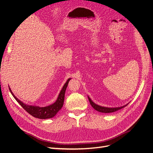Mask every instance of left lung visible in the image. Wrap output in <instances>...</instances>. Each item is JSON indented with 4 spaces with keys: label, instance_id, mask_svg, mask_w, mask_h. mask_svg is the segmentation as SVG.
Wrapping results in <instances>:
<instances>
[{
    "label": "left lung",
    "instance_id": "obj_1",
    "mask_svg": "<svg viewBox=\"0 0 153 153\" xmlns=\"http://www.w3.org/2000/svg\"><path fill=\"white\" fill-rule=\"evenodd\" d=\"M88 100L89 101V103L90 104H91V105L93 106V108L96 110L97 111H99V112H101V113H105V114H108V113H112V112H114V111H116L118 110H120L122 108H123V107L126 106L128 103H127V105H123L122 106H119V107H114V108H113V107H106V106H100V105H98L97 104L94 103L93 101L91 100V98H90L88 96Z\"/></svg>",
    "mask_w": 153,
    "mask_h": 153
}]
</instances>
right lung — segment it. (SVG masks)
I'll use <instances>...</instances> for the list:
<instances>
[{
  "mask_svg": "<svg viewBox=\"0 0 153 153\" xmlns=\"http://www.w3.org/2000/svg\"><path fill=\"white\" fill-rule=\"evenodd\" d=\"M71 79V78L68 79L66 82L64 84V85L62 87L61 91L58 96V98L55 101V102L52 105L44 107H39L38 106H33L24 103L22 101H20L18 98H16L15 97V95L12 92V91H11L10 88L9 87V91H10L14 98L27 113H29L31 115L35 118H40V119H47V118H51L55 116V115L57 114L58 111L62 108V106L64 105L65 90Z\"/></svg>",
  "mask_w": 153,
  "mask_h": 153,
  "instance_id": "right-lung-1",
  "label": "right lung"
}]
</instances>
